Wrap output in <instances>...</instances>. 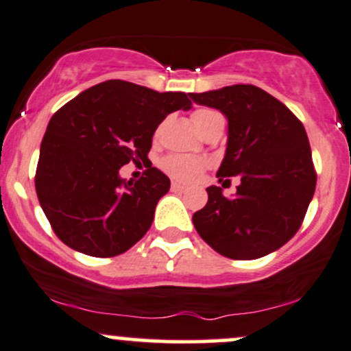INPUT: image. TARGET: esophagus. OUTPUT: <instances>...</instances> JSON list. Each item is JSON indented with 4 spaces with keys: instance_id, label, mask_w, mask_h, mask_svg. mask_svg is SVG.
Wrapping results in <instances>:
<instances>
[{
    "instance_id": "34e87169",
    "label": "esophagus",
    "mask_w": 351,
    "mask_h": 351,
    "mask_svg": "<svg viewBox=\"0 0 351 351\" xmlns=\"http://www.w3.org/2000/svg\"><path fill=\"white\" fill-rule=\"evenodd\" d=\"M171 189L173 191H186V186H183L180 183H171Z\"/></svg>"
}]
</instances>
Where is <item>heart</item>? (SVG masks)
I'll return each instance as SVG.
<instances>
[{"label": "heart", "mask_w": 351, "mask_h": 351, "mask_svg": "<svg viewBox=\"0 0 351 351\" xmlns=\"http://www.w3.org/2000/svg\"><path fill=\"white\" fill-rule=\"evenodd\" d=\"M191 119L203 135H206L213 127H216V125L224 123V117L217 110H215V108L208 107L196 108L191 114ZM162 128L163 123L156 128L155 136L162 134ZM162 168L175 180L189 183V181H195L201 173L206 170L208 162L204 158H198V156L168 155L162 160Z\"/></svg>", "instance_id": "obj_1"}]
</instances>
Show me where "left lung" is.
Masks as SVG:
<instances>
[{
  "mask_svg": "<svg viewBox=\"0 0 351 351\" xmlns=\"http://www.w3.org/2000/svg\"><path fill=\"white\" fill-rule=\"evenodd\" d=\"M189 97L228 117L226 156L217 176H241L232 199L219 186L206 188L208 203L193 215V224L221 256H267L295 236L315 193L307 132L280 100L251 84Z\"/></svg>",
  "mask_w": 351,
  "mask_h": 351,
  "instance_id": "obj_1",
  "label": "left lung"
}]
</instances>
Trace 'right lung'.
<instances>
[{"mask_svg":"<svg viewBox=\"0 0 351 351\" xmlns=\"http://www.w3.org/2000/svg\"><path fill=\"white\" fill-rule=\"evenodd\" d=\"M189 107L184 92H156L115 79L80 92L52 115L34 184L64 244L87 256L114 257L147 234L170 178L152 163L136 181L122 180L119 170L148 160L156 127Z\"/></svg>","mask_w":351,"mask_h":351,"instance_id":"add662e5","label":"right lung"}]
</instances>
